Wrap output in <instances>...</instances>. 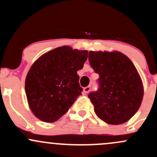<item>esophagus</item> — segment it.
I'll list each match as a JSON object with an SVG mask.
<instances>
[{"mask_svg": "<svg viewBox=\"0 0 157 157\" xmlns=\"http://www.w3.org/2000/svg\"><path fill=\"white\" fill-rule=\"evenodd\" d=\"M90 86H87V87H85V88L83 89V91H84V93H85V94H87V93L90 92Z\"/></svg>", "mask_w": 157, "mask_h": 157, "instance_id": "34e87169", "label": "esophagus"}]
</instances>
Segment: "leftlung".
<instances>
[{
    "mask_svg": "<svg viewBox=\"0 0 157 157\" xmlns=\"http://www.w3.org/2000/svg\"><path fill=\"white\" fill-rule=\"evenodd\" d=\"M90 67L99 74L98 89L88 97L96 114L109 124H124L139 110L143 86L137 70L121 52H90Z\"/></svg>",
    "mask_w": 157,
    "mask_h": 157,
    "instance_id": "1",
    "label": "left lung"
}]
</instances>
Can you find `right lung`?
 <instances>
[{
	"mask_svg": "<svg viewBox=\"0 0 157 157\" xmlns=\"http://www.w3.org/2000/svg\"><path fill=\"white\" fill-rule=\"evenodd\" d=\"M87 54L86 50L59 47L33 63L25 80V93L37 118L48 123L58 121L82 95L77 71L83 68Z\"/></svg>",
	"mask_w": 157,
	"mask_h": 157,
	"instance_id": "add662e5",
	"label": "right lung"
}]
</instances>
